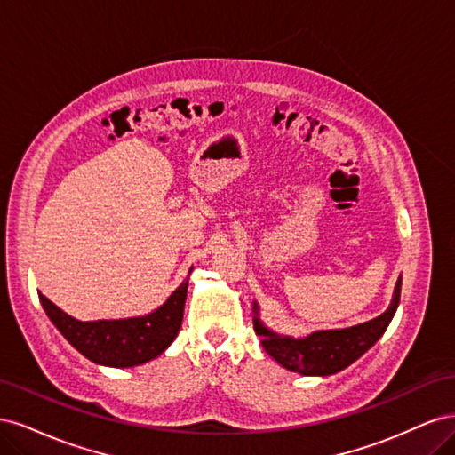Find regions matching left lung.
Wrapping results in <instances>:
<instances>
[{
  "label": "left lung",
  "instance_id": "left-lung-1",
  "mask_svg": "<svg viewBox=\"0 0 455 455\" xmlns=\"http://www.w3.org/2000/svg\"><path fill=\"white\" fill-rule=\"evenodd\" d=\"M401 284L403 279L398 277L391 306L376 319L339 330H316L306 338H291L271 332L258 319V304L254 301V330L258 336H261V346L267 355H271L286 370L304 376H332L353 364L356 359H361L383 336L393 321L398 301H401Z\"/></svg>",
  "mask_w": 455,
  "mask_h": 455
}]
</instances>
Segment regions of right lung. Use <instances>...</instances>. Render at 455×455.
I'll return each mask as SVG.
<instances>
[{
  "label": "right lung",
  "mask_w": 455,
  "mask_h": 455,
  "mask_svg": "<svg viewBox=\"0 0 455 455\" xmlns=\"http://www.w3.org/2000/svg\"><path fill=\"white\" fill-rule=\"evenodd\" d=\"M188 279L154 313L119 321H77L54 306L49 298L37 294L51 323L81 355L96 364L129 368L156 359L178 336L188 296Z\"/></svg>",
  "instance_id": "add662e5"
}]
</instances>
